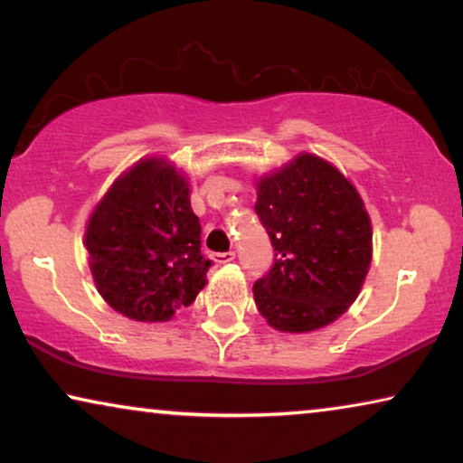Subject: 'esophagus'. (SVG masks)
<instances>
[{
    "mask_svg": "<svg viewBox=\"0 0 463 463\" xmlns=\"http://www.w3.org/2000/svg\"><path fill=\"white\" fill-rule=\"evenodd\" d=\"M233 259H236V252H214L213 255V261L214 263H219V265H225V263H230V261H233Z\"/></svg>",
    "mask_w": 463,
    "mask_h": 463,
    "instance_id": "34e87169",
    "label": "esophagus"
}]
</instances>
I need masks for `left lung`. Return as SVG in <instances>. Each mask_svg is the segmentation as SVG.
<instances>
[{"label":"left lung","instance_id":"8db88e82","mask_svg":"<svg viewBox=\"0 0 463 463\" xmlns=\"http://www.w3.org/2000/svg\"><path fill=\"white\" fill-rule=\"evenodd\" d=\"M255 211L276 259L252 287L257 309L282 333L331 325L369 274L373 227L364 202L333 164L299 154L257 183Z\"/></svg>","mask_w":463,"mask_h":463}]
</instances>
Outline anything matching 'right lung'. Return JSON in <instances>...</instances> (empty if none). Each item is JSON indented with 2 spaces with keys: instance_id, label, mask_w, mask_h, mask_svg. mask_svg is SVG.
<instances>
[{
  "instance_id": "1",
  "label": "right lung",
  "mask_w": 463,
  "mask_h": 463,
  "mask_svg": "<svg viewBox=\"0 0 463 463\" xmlns=\"http://www.w3.org/2000/svg\"><path fill=\"white\" fill-rule=\"evenodd\" d=\"M200 219L189 183L164 157H143L113 181L88 219L84 244L100 297L126 318L166 322L206 287Z\"/></svg>"
}]
</instances>
